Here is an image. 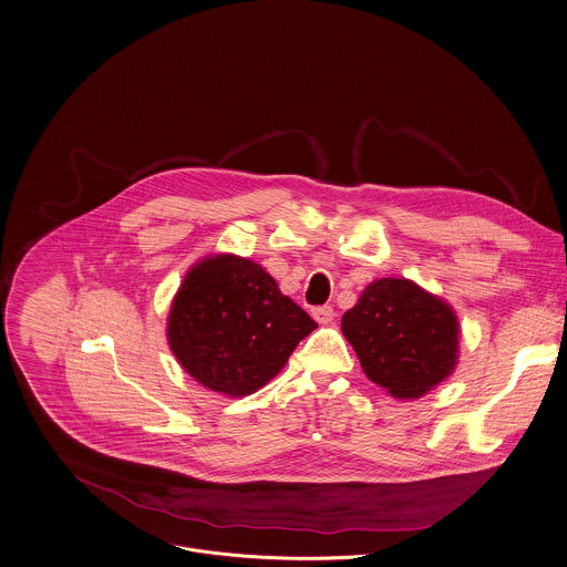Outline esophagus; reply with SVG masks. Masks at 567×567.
Listing matches in <instances>:
<instances>
[{"label":"esophagus","instance_id":"1","mask_svg":"<svg viewBox=\"0 0 567 567\" xmlns=\"http://www.w3.org/2000/svg\"><path fill=\"white\" fill-rule=\"evenodd\" d=\"M313 317L317 323L328 326L334 319V311H332V307H319V309H313Z\"/></svg>","mask_w":567,"mask_h":567}]
</instances>
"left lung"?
<instances>
[{
	"label": "left lung",
	"instance_id": "1",
	"mask_svg": "<svg viewBox=\"0 0 567 567\" xmlns=\"http://www.w3.org/2000/svg\"><path fill=\"white\" fill-rule=\"evenodd\" d=\"M365 377L398 400L422 398L458 363V319L409 278H378L341 317Z\"/></svg>",
	"mask_w": 567,
	"mask_h": 567
}]
</instances>
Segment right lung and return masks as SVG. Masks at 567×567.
<instances>
[{
	"label": "right lung",
	"mask_w": 567,
	"mask_h": 567,
	"mask_svg": "<svg viewBox=\"0 0 567 567\" xmlns=\"http://www.w3.org/2000/svg\"><path fill=\"white\" fill-rule=\"evenodd\" d=\"M315 328L258 262L210 254L190 267L172 300L167 341L199 384L244 398L276 377Z\"/></svg>",
	"instance_id": "add662e5"
}]
</instances>
